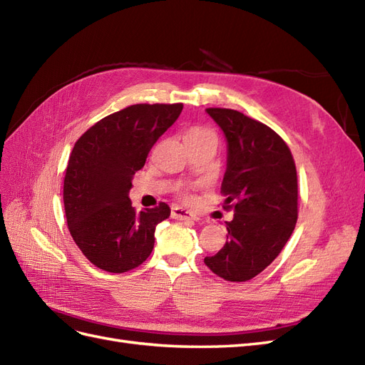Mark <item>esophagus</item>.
Segmentation results:
<instances>
[{
    "instance_id": "1",
    "label": "esophagus",
    "mask_w": 365,
    "mask_h": 365,
    "mask_svg": "<svg viewBox=\"0 0 365 365\" xmlns=\"http://www.w3.org/2000/svg\"><path fill=\"white\" fill-rule=\"evenodd\" d=\"M170 215H172L173 219H181V220H182V219H196V216H195L193 213L187 212V210H184V208L178 207V205H173V207H172Z\"/></svg>"
}]
</instances>
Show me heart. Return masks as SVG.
<instances>
[{
	"mask_svg": "<svg viewBox=\"0 0 365 365\" xmlns=\"http://www.w3.org/2000/svg\"><path fill=\"white\" fill-rule=\"evenodd\" d=\"M185 141L187 145H197V143H205V141H216V134L208 128L204 126H193L189 130H187V135H185ZM176 192L182 197L184 201H192L193 196L190 193V185H185V184H178L175 187Z\"/></svg>",
	"mask_w": 365,
	"mask_h": 365,
	"instance_id": "b5f03b06",
	"label": "heart"
}]
</instances>
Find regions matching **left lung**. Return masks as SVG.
<instances>
[{"mask_svg": "<svg viewBox=\"0 0 365 365\" xmlns=\"http://www.w3.org/2000/svg\"><path fill=\"white\" fill-rule=\"evenodd\" d=\"M228 141L225 201L235 217L227 242L204 263L227 282L256 277L282 252L298 217V184L286 141L260 121L235 109L207 108Z\"/></svg>", "mask_w": 365, "mask_h": 365, "instance_id": "obj_1", "label": "left lung"}]
</instances>
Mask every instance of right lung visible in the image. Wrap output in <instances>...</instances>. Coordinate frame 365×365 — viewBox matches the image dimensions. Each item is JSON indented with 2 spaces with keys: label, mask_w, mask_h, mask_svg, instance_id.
<instances>
[{
  "label": "right lung",
  "mask_w": 365,
  "mask_h": 365,
  "mask_svg": "<svg viewBox=\"0 0 365 365\" xmlns=\"http://www.w3.org/2000/svg\"><path fill=\"white\" fill-rule=\"evenodd\" d=\"M182 111V103H138L106 115L76 141L63 178L70 235L83 256L108 272H128L153 250L165 202L135 212L132 176Z\"/></svg>",
  "instance_id": "right-lung-1"
}]
</instances>
